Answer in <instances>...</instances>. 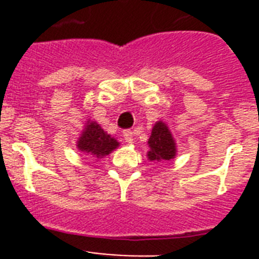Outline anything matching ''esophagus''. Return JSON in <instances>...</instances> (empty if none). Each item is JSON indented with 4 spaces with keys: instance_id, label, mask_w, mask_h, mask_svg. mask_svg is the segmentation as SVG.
<instances>
[{
    "instance_id": "obj_1",
    "label": "esophagus",
    "mask_w": 259,
    "mask_h": 259,
    "mask_svg": "<svg viewBox=\"0 0 259 259\" xmlns=\"http://www.w3.org/2000/svg\"><path fill=\"white\" fill-rule=\"evenodd\" d=\"M123 136H124L125 143H128V144L134 143V132H132V131L127 130V131L123 132Z\"/></svg>"
}]
</instances>
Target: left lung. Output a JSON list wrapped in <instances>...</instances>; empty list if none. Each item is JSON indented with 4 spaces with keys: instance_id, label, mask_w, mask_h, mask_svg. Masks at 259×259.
<instances>
[{
    "instance_id": "1",
    "label": "left lung",
    "mask_w": 259,
    "mask_h": 259,
    "mask_svg": "<svg viewBox=\"0 0 259 259\" xmlns=\"http://www.w3.org/2000/svg\"><path fill=\"white\" fill-rule=\"evenodd\" d=\"M149 152L146 157L149 161L168 162L172 161L178 154L176 141L171 134L170 128L163 120H158L152 128V135L148 140Z\"/></svg>"
}]
</instances>
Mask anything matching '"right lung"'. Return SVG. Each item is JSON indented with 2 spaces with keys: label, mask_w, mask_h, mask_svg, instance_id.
I'll return each mask as SVG.
<instances>
[{
  "label": "right lung",
  "mask_w": 259,
  "mask_h": 259,
  "mask_svg": "<svg viewBox=\"0 0 259 259\" xmlns=\"http://www.w3.org/2000/svg\"><path fill=\"white\" fill-rule=\"evenodd\" d=\"M119 145L120 143L115 137L104 131L101 125L91 119H87L83 131L76 141V148L79 152L84 153L85 155H91L96 159H101L109 155Z\"/></svg>",
  "instance_id": "add662e5"
}]
</instances>
